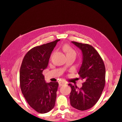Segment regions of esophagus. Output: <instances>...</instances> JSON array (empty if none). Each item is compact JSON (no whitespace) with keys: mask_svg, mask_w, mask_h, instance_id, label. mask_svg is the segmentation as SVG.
Returning <instances> with one entry per match:
<instances>
[{"mask_svg":"<svg viewBox=\"0 0 122 122\" xmlns=\"http://www.w3.org/2000/svg\"><path fill=\"white\" fill-rule=\"evenodd\" d=\"M65 84H66V83L65 82H64V81H61V82H59V86L61 87V86H63V85H64Z\"/></svg>","mask_w":122,"mask_h":122,"instance_id":"1","label":"esophagus"}]
</instances>
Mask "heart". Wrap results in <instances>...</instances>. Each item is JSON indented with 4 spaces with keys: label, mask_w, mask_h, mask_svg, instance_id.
<instances>
[{
    "label": "heart",
    "mask_w": 122,
    "mask_h": 122,
    "mask_svg": "<svg viewBox=\"0 0 122 122\" xmlns=\"http://www.w3.org/2000/svg\"><path fill=\"white\" fill-rule=\"evenodd\" d=\"M64 50L65 51V52L66 53V54H70V53H74L75 54V51L72 48H71L69 45H66L64 46Z\"/></svg>",
    "instance_id": "b5f03b06"
}]
</instances>
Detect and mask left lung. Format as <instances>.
Masks as SVG:
<instances>
[{
	"mask_svg": "<svg viewBox=\"0 0 122 122\" xmlns=\"http://www.w3.org/2000/svg\"><path fill=\"white\" fill-rule=\"evenodd\" d=\"M71 42L82 52V62L78 74L84 82L80 88L69 84L72 89L70 104L74 108L83 111L92 108L100 98L105 83V67L100 55L93 46Z\"/></svg>",
	"mask_w": 122,
	"mask_h": 122,
	"instance_id": "1",
	"label": "left lung"
}]
</instances>
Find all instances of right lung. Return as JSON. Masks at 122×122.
<instances>
[{
  "label": "right lung",
  "mask_w": 122,
  "mask_h": 122,
  "mask_svg": "<svg viewBox=\"0 0 122 122\" xmlns=\"http://www.w3.org/2000/svg\"><path fill=\"white\" fill-rule=\"evenodd\" d=\"M60 40L34 47L26 54L20 70V88L31 107L40 113L54 107L57 82L46 83L43 71L48 67L51 52Z\"/></svg>",
  "instance_id": "obj_1"
}]
</instances>
